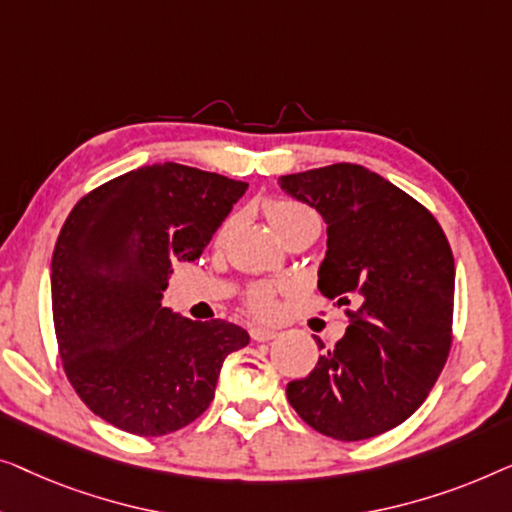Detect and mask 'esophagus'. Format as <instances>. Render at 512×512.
<instances>
[{
	"label": "esophagus",
	"mask_w": 512,
	"mask_h": 512,
	"mask_svg": "<svg viewBox=\"0 0 512 512\" xmlns=\"http://www.w3.org/2000/svg\"><path fill=\"white\" fill-rule=\"evenodd\" d=\"M278 336L276 329H264V327H253L250 329V338L257 343H266V341H273V338Z\"/></svg>",
	"instance_id": "1"
}]
</instances>
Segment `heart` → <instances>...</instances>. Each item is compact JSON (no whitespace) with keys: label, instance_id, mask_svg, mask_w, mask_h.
I'll list each match as a JSON object with an SVG mask.
<instances>
[{"label":"heart","instance_id":"b5f03b06","mask_svg":"<svg viewBox=\"0 0 512 512\" xmlns=\"http://www.w3.org/2000/svg\"><path fill=\"white\" fill-rule=\"evenodd\" d=\"M264 213L280 236H283L287 229L304 225V222H320L313 208L301 204L297 199H266ZM278 294L280 287L276 285H255L246 292V306L255 315H259V318H271V315L278 311Z\"/></svg>","mask_w":512,"mask_h":512}]
</instances>
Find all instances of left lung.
<instances>
[{
	"instance_id": "1",
	"label": "left lung",
	"mask_w": 512,
	"mask_h": 512,
	"mask_svg": "<svg viewBox=\"0 0 512 512\" xmlns=\"http://www.w3.org/2000/svg\"><path fill=\"white\" fill-rule=\"evenodd\" d=\"M280 185L325 218L318 287L350 320L334 348L320 343L315 369L287 383V401L336 441L390 431L422 406L450 355V243L427 206L359 164L280 176Z\"/></svg>"
}]
</instances>
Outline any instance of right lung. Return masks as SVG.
Returning a JSON list of instances; mask_svg holds the SVG:
<instances>
[{
  "label": "right lung",
  "instance_id": "add662e5",
  "mask_svg": "<svg viewBox=\"0 0 512 512\" xmlns=\"http://www.w3.org/2000/svg\"><path fill=\"white\" fill-rule=\"evenodd\" d=\"M248 183L185 164L127 171L76 201L50 264L62 369L92 413L134 436H167L211 406L246 329L160 306L171 264L194 262Z\"/></svg>",
  "mask_w": 512,
  "mask_h": 512
}]
</instances>
